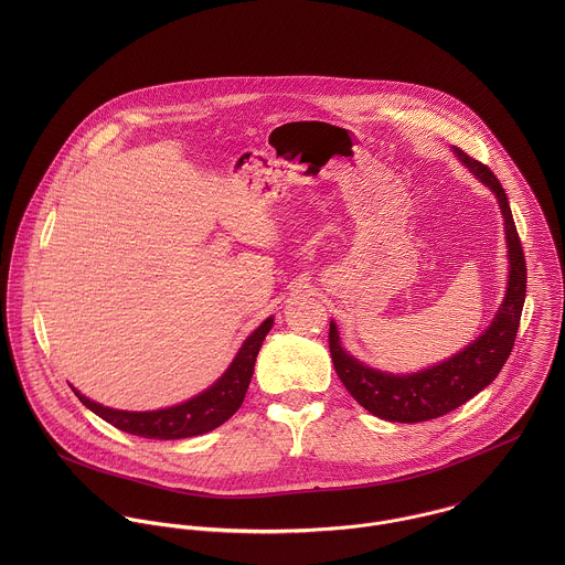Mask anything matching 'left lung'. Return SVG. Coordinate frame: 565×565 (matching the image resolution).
<instances>
[{
  "instance_id": "left-lung-1",
  "label": "left lung",
  "mask_w": 565,
  "mask_h": 565,
  "mask_svg": "<svg viewBox=\"0 0 565 565\" xmlns=\"http://www.w3.org/2000/svg\"><path fill=\"white\" fill-rule=\"evenodd\" d=\"M455 154L498 198L509 247L507 294L493 322L487 326V330L479 334L477 341H472L466 350L439 365L404 376L372 370L350 356L341 348L337 326L330 322L328 348L337 376L356 403L387 422L413 424L435 419L475 398L500 374L513 350L520 328V316L526 296V260L513 224L507 193L487 164L475 161L459 148H455Z\"/></svg>"
}]
</instances>
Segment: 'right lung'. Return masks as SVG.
I'll use <instances>...</instances> for the list:
<instances>
[{
  "mask_svg": "<svg viewBox=\"0 0 565 565\" xmlns=\"http://www.w3.org/2000/svg\"><path fill=\"white\" fill-rule=\"evenodd\" d=\"M271 326H274V318H267L260 323L243 341L235 361L224 372V376L213 387H209L206 392H202L200 396L186 403L159 408V411H119V408H108V406L93 403L86 396H82L78 390L74 387L72 390L84 406H88L95 415H99L102 419H106L108 424H113L124 433L139 435L146 439H184V437L202 435L222 426L242 406L247 385L252 381L256 354L260 350L263 339L271 330Z\"/></svg>",
  "mask_w": 565,
  "mask_h": 565,
  "instance_id": "add662e5",
  "label": "right lung"
}]
</instances>
